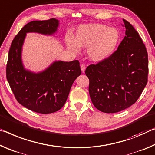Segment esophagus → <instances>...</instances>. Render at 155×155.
I'll return each instance as SVG.
<instances>
[{
	"label": "esophagus",
	"mask_w": 155,
	"mask_h": 155,
	"mask_svg": "<svg viewBox=\"0 0 155 155\" xmlns=\"http://www.w3.org/2000/svg\"><path fill=\"white\" fill-rule=\"evenodd\" d=\"M80 67H81V70H82V72L84 73L85 69H86V66L84 64H82Z\"/></svg>",
	"instance_id": "34e87169"
}]
</instances>
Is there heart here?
<instances>
[{
    "instance_id": "obj_1",
    "label": "heart",
    "mask_w": 155,
    "mask_h": 155,
    "mask_svg": "<svg viewBox=\"0 0 155 155\" xmlns=\"http://www.w3.org/2000/svg\"><path fill=\"white\" fill-rule=\"evenodd\" d=\"M120 40L119 31L114 27L102 24L82 25L76 30L74 39L67 38L68 49L77 53L80 47H88L87 54L91 60L101 62L106 60L115 50Z\"/></svg>"
}]
</instances>
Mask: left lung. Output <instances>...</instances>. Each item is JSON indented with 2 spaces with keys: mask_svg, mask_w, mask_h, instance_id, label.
I'll list each match as a JSON object with an SVG mask.
<instances>
[{
  "mask_svg": "<svg viewBox=\"0 0 155 155\" xmlns=\"http://www.w3.org/2000/svg\"><path fill=\"white\" fill-rule=\"evenodd\" d=\"M123 21L126 35L117 50L85 71L89 79L91 101L96 108L106 113L130 107L148 82V58L145 45L130 22Z\"/></svg>",
  "mask_w": 155,
  "mask_h": 155,
  "instance_id": "8db88e82",
  "label": "left lung"
}]
</instances>
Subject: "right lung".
<instances>
[{"label":"right lung","instance_id":"obj_1","mask_svg":"<svg viewBox=\"0 0 155 155\" xmlns=\"http://www.w3.org/2000/svg\"><path fill=\"white\" fill-rule=\"evenodd\" d=\"M58 26L59 20L55 18L30 22L15 36L9 51L6 77L11 89L20 104L35 113L59 110L67 100L73 83L82 73L78 60L55 61L39 73L25 68L21 55L27 33L53 35Z\"/></svg>","mask_w":155,"mask_h":155}]
</instances>
